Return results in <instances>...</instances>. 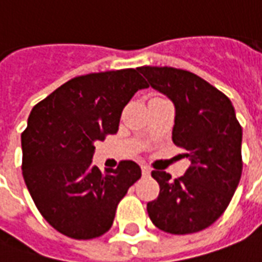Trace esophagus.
<instances>
[{
	"label": "esophagus",
	"mask_w": 262,
	"mask_h": 262,
	"mask_svg": "<svg viewBox=\"0 0 262 262\" xmlns=\"http://www.w3.org/2000/svg\"><path fill=\"white\" fill-rule=\"evenodd\" d=\"M142 172L144 177H148L151 174V170H150V167H147V165H142Z\"/></svg>",
	"instance_id": "obj_1"
}]
</instances>
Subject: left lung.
<instances>
[{
    "instance_id": "left-lung-1",
    "label": "left lung",
    "mask_w": 262,
    "mask_h": 262,
    "mask_svg": "<svg viewBox=\"0 0 262 262\" xmlns=\"http://www.w3.org/2000/svg\"><path fill=\"white\" fill-rule=\"evenodd\" d=\"M148 85L176 106L172 142L191 161L181 178L153 171L160 185L147 203L150 219L171 234L196 233L213 225L229 206L243 171L242 126L230 99L187 70L144 66Z\"/></svg>"
}]
</instances>
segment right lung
Here are the masks:
<instances>
[{"label":"right lung","mask_w":262,"mask_h":262,"mask_svg":"<svg viewBox=\"0 0 262 262\" xmlns=\"http://www.w3.org/2000/svg\"><path fill=\"white\" fill-rule=\"evenodd\" d=\"M139 69L80 75L32 109L22 136V176L50 226L77 240L102 236L127 189L142 177L130 160L101 172L95 143L119 129L122 111L147 82Z\"/></svg>","instance_id":"obj_1"}]
</instances>
